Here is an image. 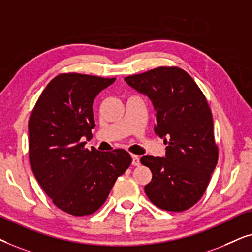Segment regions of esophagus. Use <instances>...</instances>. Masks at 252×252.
<instances>
[{
  "mask_svg": "<svg viewBox=\"0 0 252 252\" xmlns=\"http://www.w3.org/2000/svg\"><path fill=\"white\" fill-rule=\"evenodd\" d=\"M140 163V158L136 154H132V165L133 166H139Z\"/></svg>",
  "mask_w": 252,
  "mask_h": 252,
  "instance_id": "obj_1",
  "label": "esophagus"
}]
</instances>
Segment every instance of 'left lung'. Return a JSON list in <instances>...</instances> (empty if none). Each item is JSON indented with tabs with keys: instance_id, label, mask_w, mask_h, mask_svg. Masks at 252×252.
I'll list each match as a JSON object with an SVG mask.
<instances>
[{
	"instance_id": "1",
	"label": "left lung",
	"mask_w": 252,
	"mask_h": 252,
	"mask_svg": "<svg viewBox=\"0 0 252 252\" xmlns=\"http://www.w3.org/2000/svg\"><path fill=\"white\" fill-rule=\"evenodd\" d=\"M124 80L151 100L157 115L154 132L167 145L165 157L140 158L152 172L146 196L161 210L190 209L202 198L218 162L205 96L189 73L175 66H160Z\"/></svg>"
}]
</instances>
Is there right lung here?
<instances>
[{
    "label": "right lung",
    "mask_w": 252,
    "mask_h": 252,
    "mask_svg": "<svg viewBox=\"0 0 252 252\" xmlns=\"http://www.w3.org/2000/svg\"><path fill=\"white\" fill-rule=\"evenodd\" d=\"M115 78L62 73L49 82L29 121V156L33 174L47 196L76 217L94 213L116 179L128 169L126 150L85 149L95 122L93 101Z\"/></svg>",
    "instance_id": "add662e5"
}]
</instances>
